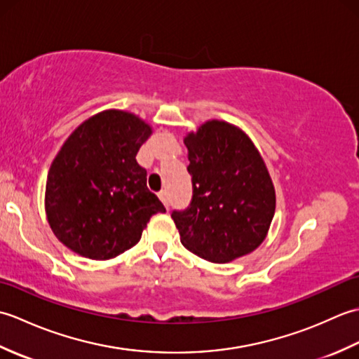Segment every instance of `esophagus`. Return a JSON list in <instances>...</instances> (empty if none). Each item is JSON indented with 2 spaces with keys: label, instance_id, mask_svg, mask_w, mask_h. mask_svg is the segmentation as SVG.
<instances>
[{
  "label": "esophagus",
  "instance_id": "esophagus-1",
  "mask_svg": "<svg viewBox=\"0 0 359 359\" xmlns=\"http://www.w3.org/2000/svg\"><path fill=\"white\" fill-rule=\"evenodd\" d=\"M157 196H158V199L162 201V203L165 205L166 208L170 207V199H168V193H166V191H160Z\"/></svg>",
  "mask_w": 359,
  "mask_h": 359
}]
</instances>
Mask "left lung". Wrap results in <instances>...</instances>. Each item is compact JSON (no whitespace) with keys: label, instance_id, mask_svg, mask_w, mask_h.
Instances as JSON below:
<instances>
[{"label":"left lung","instance_id":"left-lung-1","mask_svg":"<svg viewBox=\"0 0 359 359\" xmlns=\"http://www.w3.org/2000/svg\"><path fill=\"white\" fill-rule=\"evenodd\" d=\"M184 142L193 199L171 215L182 245L216 264L255 251L276 208L273 182L255 143L222 120L205 121Z\"/></svg>","mask_w":359,"mask_h":359}]
</instances>
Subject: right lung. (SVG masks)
I'll return each mask as SVG.
<instances>
[{
  "label": "right lung",
  "instance_id": "obj_1",
  "mask_svg": "<svg viewBox=\"0 0 359 359\" xmlns=\"http://www.w3.org/2000/svg\"><path fill=\"white\" fill-rule=\"evenodd\" d=\"M152 134L131 112H98L53 158L44 207L57 239L83 257L106 261L134 247L163 203L147 187L135 156Z\"/></svg>",
  "mask_w": 359,
  "mask_h": 359
}]
</instances>
